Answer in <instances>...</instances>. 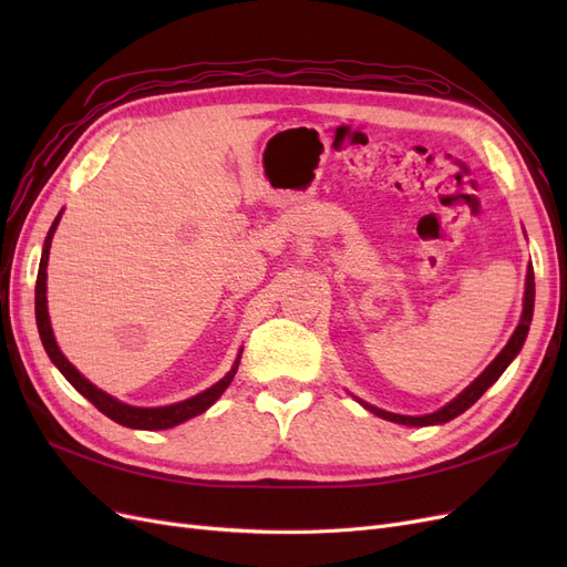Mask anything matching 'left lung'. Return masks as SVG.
<instances>
[{
	"instance_id": "left-lung-1",
	"label": "left lung",
	"mask_w": 567,
	"mask_h": 567,
	"mask_svg": "<svg viewBox=\"0 0 567 567\" xmlns=\"http://www.w3.org/2000/svg\"><path fill=\"white\" fill-rule=\"evenodd\" d=\"M532 310H535V271H527V279H525V305H523V317H520V323L516 326V331H513L511 340L506 342V348L496 354L494 362L477 375V379L463 390L456 400H452L447 406H442L440 411H435V414H427V416H400V414H390V411H383V409H375L367 402H362L369 411H373L375 416H381L385 421H392V423H402V425H435V423H447L452 419H456L458 414H463L468 406H473L480 398H483L485 390L499 379V375L506 371V367L513 362V357H516L523 348V342L527 338V331H529V321H532Z\"/></svg>"
}]
</instances>
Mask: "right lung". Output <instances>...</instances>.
Here are the masks:
<instances>
[{
  "mask_svg": "<svg viewBox=\"0 0 567 567\" xmlns=\"http://www.w3.org/2000/svg\"><path fill=\"white\" fill-rule=\"evenodd\" d=\"M59 219H61V215L54 219V225H51V229L44 238L42 260H40V271H38V286H35V319H38V331H40V338H42V346H44L51 362H54L56 369L65 375L68 383H71L80 394H84V398H87L101 411V414H106L111 421H115L120 425H127V427H140V431H165V427H175V425H179L188 419L203 414V411L208 406H213L219 394L229 388L234 373L238 369V359H241V354L236 357V362H234L231 371L225 375V379L215 383L213 388L203 390L200 394H196V398H192V400H184V402L169 404V406H153V409L130 406V404L113 400L111 394H106L104 390H99L96 385H92L71 362H68V359L63 357V352L56 346L54 333H51V323H49V315H47V260H49L51 238H54V231L59 227Z\"/></svg>",
  "mask_w": 567,
  "mask_h": 567,
  "instance_id": "right-lung-1",
  "label": "right lung"
}]
</instances>
